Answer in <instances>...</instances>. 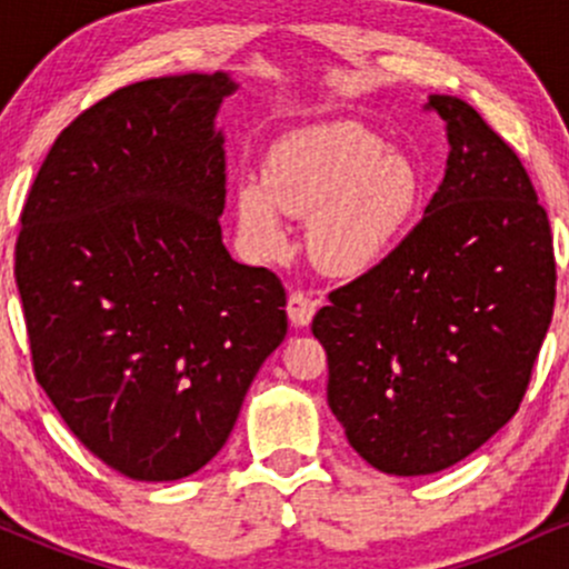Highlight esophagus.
Returning a JSON list of instances; mask_svg holds the SVG:
<instances>
[{
    "label": "esophagus",
    "mask_w": 569,
    "mask_h": 569,
    "mask_svg": "<svg viewBox=\"0 0 569 569\" xmlns=\"http://www.w3.org/2000/svg\"><path fill=\"white\" fill-rule=\"evenodd\" d=\"M286 310H289V318L293 326H307L312 321V316H316L318 299H312L307 291L297 289L289 293V307H286Z\"/></svg>",
    "instance_id": "34e87169"
}]
</instances>
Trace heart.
I'll return each mask as SVG.
<instances>
[{"label":"heart","mask_w":569,"mask_h":569,"mask_svg":"<svg viewBox=\"0 0 569 569\" xmlns=\"http://www.w3.org/2000/svg\"><path fill=\"white\" fill-rule=\"evenodd\" d=\"M420 198V173L407 154L385 149L358 122H326L286 136L264 179L238 189V221L264 257L286 248V213L310 217L307 246L326 272L356 276L388 253Z\"/></svg>","instance_id":"1"}]
</instances>
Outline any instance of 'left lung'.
<instances>
[{
	"label": "left lung",
	"mask_w": 569,
	"mask_h": 569,
	"mask_svg": "<svg viewBox=\"0 0 569 569\" xmlns=\"http://www.w3.org/2000/svg\"><path fill=\"white\" fill-rule=\"evenodd\" d=\"M426 109L452 147L426 217L312 318L329 407L390 476L443 471L511 420L557 299L551 224L519 154L462 98Z\"/></svg>",
	"instance_id": "left-lung-1"
}]
</instances>
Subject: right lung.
I'll use <instances>...</instances> for the list:
<instances>
[{"label": "right lung", "instance_id": "obj_1", "mask_svg": "<svg viewBox=\"0 0 569 569\" xmlns=\"http://www.w3.org/2000/svg\"><path fill=\"white\" fill-rule=\"evenodd\" d=\"M227 74L143 80L61 130L21 211L16 283L31 367L114 471L173 481L230 439L289 331L286 289L221 243Z\"/></svg>", "mask_w": 569, "mask_h": 569}]
</instances>
